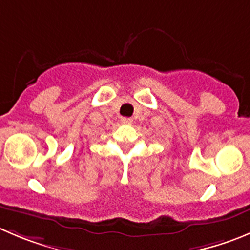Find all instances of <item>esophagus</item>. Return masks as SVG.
<instances>
[{
	"mask_svg": "<svg viewBox=\"0 0 250 250\" xmlns=\"http://www.w3.org/2000/svg\"><path fill=\"white\" fill-rule=\"evenodd\" d=\"M121 122L125 123V125H130V123L133 122L132 118H128V117H123L122 120H121Z\"/></svg>",
	"mask_w": 250,
	"mask_h": 250,
	"instance_id": "esophagus-1",
	"label": "esophagus"
}]
</instances>
